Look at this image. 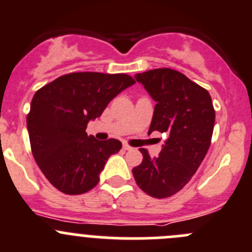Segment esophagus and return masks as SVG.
<instances>
[{
  "label": "esophagus",
  "instance_id": "1",
  "mask_svg": "<svg viewBox=\"0 0 252 252\" xmlns=\"http://www.w3.org/2000/svg\"><path fill=\"white\" fill-rule=\"evenodd\" d=\"M122 147H124V150H125V151H130V150H132V147H131V146H128L127 143H124V146H122Z\"/></svg>",
  "mask_w": 252,
  "mask_h": 252
}]
</instances>
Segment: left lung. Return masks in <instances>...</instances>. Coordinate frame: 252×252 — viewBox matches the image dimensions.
Returning a JSON list of instances; mask_svg holds the SVG:
<instances>
[{"mask_svg": "<svg viewBox=\"0 0 252 252\" xmlns=\"http://www.w3.org/2000/svg\"><path fill=\"white\" fill-rule=\"evenodd\" d=\"M135 78L157 102L148 133L159 131L167 140L158 157L140 148L142 163L132 173L145 193L167 198L190 181L204 159L214 130V106L204 88L173 69H153Z\"/></svg>", "mask_w": 252, "mask_h": 252, "instance_id": "1", "label": "left lung"}]
</instances>
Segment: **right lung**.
<instances>
[{"mask_svg": "<svg viewBox=\"0 0 252 252\" xmlns=\"http://www.w3.org/2000/svg\"><path fill=\"white\" fill-rule=\"evenodd\" d=\"M135 80L127 74H65L40 88L31 102L27 128L33 157L58 190L83 194L100 181L107 158L121 150L115 138L88 136L90 120Z\"/></svg>", "mask_w": 252, "mask_h": 252, "instance_id": "add662e5", "label": "right lung"}]
</instances>
